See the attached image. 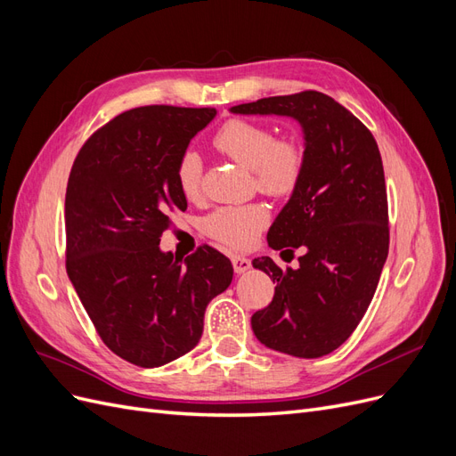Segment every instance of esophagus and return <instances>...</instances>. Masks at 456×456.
<instances>
[{"label": "esophagus", "mask_w": 456, "mask_h": 456, "mask_svg": "<svg viewBox=\"0 0 456 456\" xmlns=\"http://www.w3.org/2000/svg\"><path fill=\"white\" fill-rule=\"evenodd\" d=\"M232 266L236 273H243L251 268V258L241 256V255H233L232 256Z\"/></svg>", "instance_id": "esophagus-1"}]
</instances>
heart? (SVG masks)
I'll return each instance as SVG.
<instances>
[{
	"label": "heart",
	"instance_id": "heart-1",
	"mask_svg": "<svg viewBox=\"0 0 456 456\" xmlns=\"http://www.w3.org/2000/svg\"><path fill=\"white\" fill-rule=\"evenodd\" d=\"M213 144L230 159L251 169L255 186L273 198L293 194L305 173V148L295 139H275L262 123L232 118L213 136ZM175 181L181 194L196 201L201 198L203 161L196 150H184L175 165ZM270 223L265 205H224L207 215L201 223L205 236L230 249H245Z\"/></svg>",
	"mask_w": 456,
	"mask_h": 456
}]
</instances>
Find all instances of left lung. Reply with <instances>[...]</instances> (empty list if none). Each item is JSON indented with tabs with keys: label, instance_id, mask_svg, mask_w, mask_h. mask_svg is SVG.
I'll list each match as a JSON object with an SVG mask.
<instances>
[{
	"label": "left lung",
	"instance_id": "1",
	"mask_svg": "<svg viewBox=\"0 0 456 456\" xmlns=\"http://www.w3.org/2000/svg\"><path fill=\"white\" fill-rule=\"evenodd\" d=\"M243 116H287L305 133V173L275 216L268 245L302 247L298 268L255 258L275 293L251 317L265 346L322 357L354 333L377 291L388 256V198L375 136L346 108L317 91L268 96L230 108ZM283 251V253H285Z\"/></svg>",
	"mask_w": 456,
	"mask_h": 456
}]
</instances>
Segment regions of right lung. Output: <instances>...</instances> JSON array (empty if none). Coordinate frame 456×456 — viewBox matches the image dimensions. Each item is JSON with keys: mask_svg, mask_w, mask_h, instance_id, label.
Returning a JSON list of instances; mask_svg holds the SVG:
<instances>
[{"mask_svg": "<svg viewBox=\"0 0 456 456\" xmlns=\"http://www.w3.org/2000/svg\"><path fill=\"white\" fill-rule=\"evenodd\" d=\"M215 108L141 106L81 146L66 188V272L102 342L121 360L159 367L188 354L232 262L203 245L178 260L159 249L169 213L186 211L175 165Z\"/></svg>", "mask_w": 456, "mask_h": 456, "instance_id": "right-lung-1", "label": "right lung"}]
</instances>
